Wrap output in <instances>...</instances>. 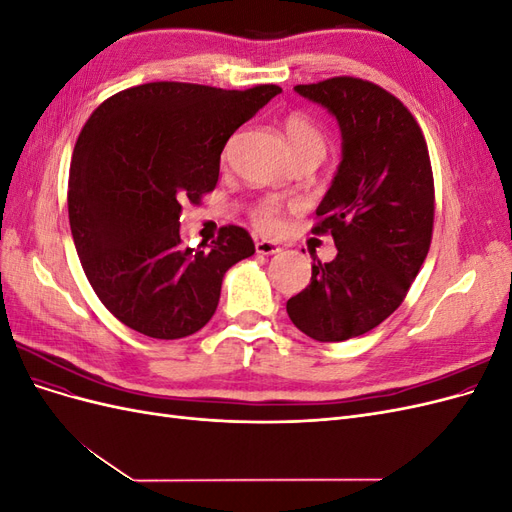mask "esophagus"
<instances>
[{
    "instance_id": "esophagus-1",
    "label": "esophagus",
    "mask_w": 512,
    "mask_h": 512,
    "mask_svg": "<svg viewBox=\"0 0 512 512\" xmlns=\"http://www.w3.org/2000/svg\"><path fill=\"white\" fill-rule=\"evenodd\" d=\"M256 252L262 256H273V254H280L282 247L273 241L262 239V241H256Z\"/></svg>"
}]
</instances>
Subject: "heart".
Here are the masks:
<instances>
[{
    "mask_svg": "<svg viewBox=\"0 0 512 512\" xmlns=\"http://www.w3.org/2000/svg\"><path fill=\"white\" fill-rule=\"evenodd\" d=\"M284 136L288 141L292 156L301 153H316L322 158L324 153V136L312 119H307L301 113H290L284 117ZM254 222L258 228L267 232H277L284 226V207L280 200L267 198L254 209Z\"/></svg>",
    "mask_w": 512,
    "mask_h": 512,
    "instance_id": "heart-1",
    "label": "heart"
}]
</instances>
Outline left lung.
<instances>
[{
  "label": "left lung",
  "mask_w": 512,
  "mask_h": 512,
  "mask_svg": "<svg viewBox=\"0 0 512 512\" xmlns=\"http://www.w3.org/2000/svg\"><path fill=\"white\" fill-rule=\"evenodd\" d=\"M294 91L337 119L342 162L314 226L331 232L337 256L314 262L312 282L286 312L316 342H344L389 318L423 267L433 230L429 151L408 108L374 83L335 76Z\"/></svg>",
  "instance_id": "1"
}]
</instances>
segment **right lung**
Returning a JSON list of instances; mask_svg holds the SVG:
<instances>
[{
  "label": "right lung",
  "mask_w": 512,
  "mask_h": 512,
  "mask_svg": "<svg viewBox=\"0 0 512 512\" xmlns=\"http://www.w3.org/2000/svg\"><path fill=\"white\" fill-rule=\"evenodd\" d=\"M280 91L160 81L119 91L87 119L70 164L72 239L91 288L126 327L153 339L200 331L224 273L256 252L241 226L185 247L179 215L215 188L228 138Z\"/></svg>",
  "instance_id": "1"
}]
</instances>
